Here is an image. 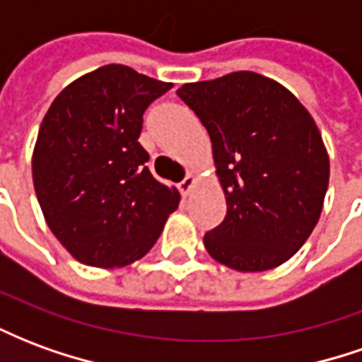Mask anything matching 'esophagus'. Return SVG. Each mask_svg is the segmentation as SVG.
<instances>
[{
	"mask_svg": "<svg viewBox=\"0 0 362 362\" xmlns=\"http://www.w3.org/2000/svg\"><path fill=\"white\" fill-rule=\"evenodd\" d=\"M196 184H197L196 176H194V174H188V176H186V178L180 182V184H178V189H180L182 196H188L189 192L196 188Z\"/></svg>",
	"mask_w": 362,
	"mask_h": 362,
	"instance_id": "obj_1",
	"label": "esophagus"
}]
</instances>
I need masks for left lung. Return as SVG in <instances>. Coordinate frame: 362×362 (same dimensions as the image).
Masks as SVG:
<instances>
[{"mask_svg": "<svg viewBox=\"0 0 362 362\" xmlns=\"http://www.w3.org/2000/svg\"><path fill=\"white\" fill-rule=\"evenodd\" d=\"M211 137L227 199L205 250L236 272H267L293 258L324 207L329 157L310 112L281 83L235 71L176 90Z\"/></svg>", "mask_w": 362, "mask_h": 362, "instance_id": "8db88e82", "label": "left lung"}]
</instances>
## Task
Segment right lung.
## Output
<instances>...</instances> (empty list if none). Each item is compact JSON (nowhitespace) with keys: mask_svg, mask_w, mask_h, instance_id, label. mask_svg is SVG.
<instances>
[{"mask_svg":"<svg viewBox=\"0 0 362 362\" xmlns=\"http://www.w3.org/2000/svg\"><path fill=\"white\" fill-rule=\"evenodd\" d=\"M173 89L119 64L69 83L44 116L33 182L48 227L77 262L124 267L157 243L180 194L151 176L143 112Z\"/></svg>","mask_w":362,"mask_h":362,"instance_id":"1","label":"right lung"}]
</instances>
